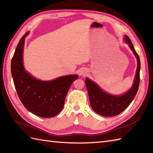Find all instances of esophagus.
<instances>
[{
	"mask_svg": "<svg viewBox=\"0 0 153 153\" xmlns=\"http://www.w3.org/2000/svg\"><path fill=\"white\" fill-rule=\"evenodd\" d=\"M85 74H86V72H85V71H82L80 72V75H85Z\"/></svg>",
	"mask_w": 153,
	"mask_h": 153,
	"instance_id": "34e87169",
	"label": "esophagus"
}]
</instances>
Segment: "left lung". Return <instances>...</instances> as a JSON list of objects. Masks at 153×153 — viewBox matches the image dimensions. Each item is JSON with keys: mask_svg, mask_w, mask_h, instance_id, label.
<instances>
[{"mask_svg": "<svg viewBox=\"0 0 153 153\" xmlns=\"http://www.w3.org/2000/svg\"><path fill=\"white\" fill-rule=\"evenodd\" d=\"M124 40L129 44L138 62L137 73L133 86L127 93L122 95H112L102 91L100 87L92 80L85 78V83L88 89L91 106L94 111L104 117H113L121 113L133 100L138 89L140 70V58L129 37L125 36Z\"/></svg>", "mask_w": 153, "mask_h": 153, "instance_id": "1", "label": "left lung"}]
</instances>
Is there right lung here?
<instances>
[{
	"mask_svg": "<svg viewBox=\"0 0 153 153\" xmlns=\"http://www.w3.org/2000/svg\"><path fill=\"white\" fill-rule=\"evenodd\" d=\"M24 35L16 47L11 60V71L14 85L24 106L36 116L51 118L62 109L65 98L77 75L60 76L51 81H41L26 71L23 65Z\"/></svg>",
	"mask_w": 153,
	"mask_h": 153,
	"instance_id": "obj_1",
	"label": "right lung"
}]
</instances>
